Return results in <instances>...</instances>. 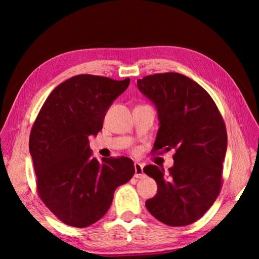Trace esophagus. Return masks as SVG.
I'll list each match as a JSON object with an SVG mask.
<instances>
[{"mask_svg": "<svg viewBox=\"0 0 259 259\" xmlns=\"http://www.w3.org/2000/svg\"><path fill=\"white\" fill-rule=\"evenodd\" d=\"M134 168H135V177L136 178H143L145 176L144 174V166L142 164L135 162L134 163Z\"/></svg>", "mask_w": 259, "mask_h": 259, "instance_id": "obj_1", "label": "esophagus"}]
</instances>
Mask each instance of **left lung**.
I'll return each instance as SVG.
<instances>
[{
	"mask_svg": "<svg viewBox=\"0 0 259 259\" xmlns=\"http://www.w3.org/2000/svg\"><path fill=\"white\" fill-rule=\"evenodd\" d=\"M137 85L159 113L160 128L151 152L175 150L168 174L152 164L144 167L158 184V192L146 201V207L167 226L190 225L206 213L222 189L227 150L224 119L209 94L186 75L155 73Z\"/></svg>",
	"mask_w": 259,
	"mask_h": 259,
	"instance_id": "obj_1",
	"label": "left lung"
}]
</instances>
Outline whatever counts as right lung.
I'll list each match as a JSON object with an SVG mask.
<instances>
[{
	"instance_id": "add662e5",
	"label": "right lung",
	"mask_w": 259,
	"mask_h": 259,
	"mask_svg": "<svg viewBox=\"0 0 259 259\" xmlns=\"http://www.w3.org/2000/svg\"><path fill=\"white\" fill-rule=\"evenodd\" d=\"M128 84V77L72 76L50 94L33 122L29 150L36 191L45 206L68 226L84 228L99 221L110 207L114 190L135 174L130 158L110 156L99 162L89 143Z\"/></svg>"
}]
</instances>
